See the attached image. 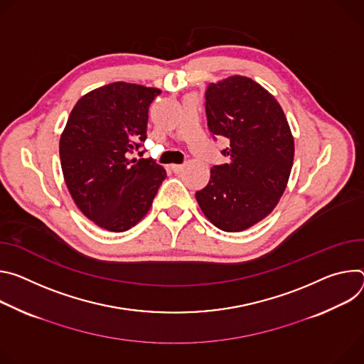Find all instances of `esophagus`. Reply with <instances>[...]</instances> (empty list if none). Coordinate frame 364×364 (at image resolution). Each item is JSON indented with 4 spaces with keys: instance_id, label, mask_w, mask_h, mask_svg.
<instances>
[{
    "instance_id": "esophagus-1",
    "label": "esophagus",
    "mask_w": 364,
    "mask_h": 364,
    "mask_svg": "<svg viewBox=\"0 0 364 364\" xmlns=\"http://www.w3.org/2000/svg\"><path fill=\"white\" fill-rule=\"evenodd\" d=\"M183 165H171V169L175 172V173H181L183 171Z\"/></svg>"
}]
</instances>
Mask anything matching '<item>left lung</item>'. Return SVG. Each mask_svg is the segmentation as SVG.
Listing matches in <instances>:
<instances>
[{
	"label": "left lung",
	"instance_id": "8db88e82",
	"mask_svg": "<svg viewBox=\"0 0 364 364\" xmlns=\"http://www.w3.org/2000/svg\"><path fill=\"white\" fill-rule=\"evenodd\" d=\"M208 129L230 146L224 165L195 193L204 215L220 230L238 232L266 218L285 192L294 164V136L284 109L247 76H228L205 92Z\"/></svg>",
	"mask_w": 364,
	"mask_h": 364
}]
</instances>
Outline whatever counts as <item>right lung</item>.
<instances>
[{"label":"right lung","instance_id":"obj_1","mask_svg":"<svg viewBox=\"0 0 364 364\" xmlns=\"http://www.w3.org/2000/svg\"><path fill=\"white\" fill-rule=\"evenodd\" d=\"M160 94L112 82L84 95L70 111L59 143L63 178L76 207L104 230L134 227L166 178L153 159L132 157L147 137L149 108Z\"/></svg>","mask_w":364,"mask_h":364}]
</instances>
